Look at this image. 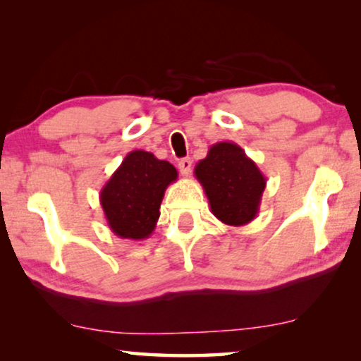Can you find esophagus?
Returning <instances> with one entry per match:
<instances>
[{
  "label": "esophagus",
  "instance_id": "esophagus-1",
  "mask_svg": "<svg viewBox=\"0 0 361 361\" xmlns=\"http://www.w3.org/2000/svg\"><path fill=\"white\" fill-rule=\"evenodd\" d=\"M179 171L182 176H189L190 171H192V161L189 159V157H185V159H180L179 161Z\"/></svg>",
  "mask_w": 361,
  "mask_h": 361
}]
</instances>
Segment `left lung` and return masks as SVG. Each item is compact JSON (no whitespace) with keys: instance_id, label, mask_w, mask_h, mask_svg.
Listing matches in <instances>:
<instances>
[{"instance_id":"obj_1","label":"left lung","mask_w":361,"mask_h":361,"mask_svg":"<svg viewBox=\"0 0 361 361\" xmlns=\"http://www.w3.org/2000/svg\"><path fill=\"white\" fill-rule=\"evenodd\" d=\"M194 174L204 187L210 210L221 224L243 226L256 219L266 177L236 142H216Z\"/></svg>"}]
</instances>
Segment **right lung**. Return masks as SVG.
Segmentation results:
<instances>
[{
  "instance_id": "right-lung-1",
  "label": "right lung",
  "mask_w": 361,
  "mask_h": 361,
  "mask_svg": "<svg viewBox=\"0 0 361 361\" xmlns=\"http://www.w3.org/2000/svg\"><path fill=\"white\" fill-rule=\"evenodd\" d=\"M177 176L171 162L157 159L152 152H128L100 190L103 214L113 233L128 240L149 238L164 192Z\"/></svg>"
}]
</instances>
